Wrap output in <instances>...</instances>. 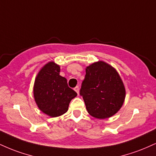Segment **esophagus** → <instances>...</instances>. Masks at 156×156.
<instances>
[{"label":"esophagus","instance_id":"34e87169","mask_svg":"<svg viewBox=\"0 0 156 156\" xmlns=\"http://www.w3.org/2000/svg\"><path fill=\"white\" fill-rule=\"evenodd\" d=\"M74 90L76 91V92L78 94H79V88H78V86H76V87H75Z\"/></svg>","mask_w":156,"mask_h":156}]
</instances>
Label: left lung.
Listing matches in <instances>:
<instances>
[{
    "label": "left lung",
    "mask_w": 156,
    "mask_h": 156,
    "mask_svg": "<svg viewBox=\"0 0 156 156\" xmlns=\"http://www.w3.org/2000/svg\"><path fill=\"white\" fill-rule=\"evenodd\" d=\"M80 94L90 115L105 119L112 117L121 108L126 89L117 70L105 62L98 61L86 67Z\"/></svg>",
    "instance_id": "1"
}]
</instances>
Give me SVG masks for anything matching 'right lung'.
<instances>
[{
	"label": "right lung",
	"mask_w": 156,
	"mask_h": 156,
	"mask_svg": "<svg viewBox=\"0 0 156 156\" xmlns=\"http://www.w3.org/2000/svg\"><path fill=\"white\" fill-rule=\"evenodd\" d=\"M59 72V65L48 62L37 73L33 86V96L37 107L52 118L65 114L70 101L77 96Z\"/></svg>",
	"instance_id": "1"
}]
</instances>
